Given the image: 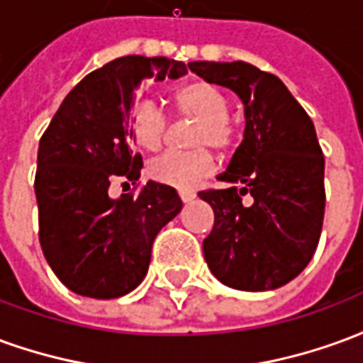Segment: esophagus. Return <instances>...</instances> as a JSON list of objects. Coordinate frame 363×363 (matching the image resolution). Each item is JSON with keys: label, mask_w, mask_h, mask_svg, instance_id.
<instances>
[{"label": "esophagus", "mask_w": 363, "mask_h": 363, "mask_svg": "<svg viewBox=\"0 0 363 363\" xmlns=\"http://www.w3.org/2000/svg\"><path fill=\"white\" fill-rule=\"evenodd\" d=\"M179 196H181L182 202H192L196 198V194L192 190H179Z\"/></svg>", "instance_id": "1"}]
</instances>
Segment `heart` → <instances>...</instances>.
I'll use <instances>...</instances> for the list:
<instances>
[{
    "label": "heart",
    "instance_id": "obj_1",
    "mask_svg": "<svg viewBox=\"0 0 363 363\" xmlns=\"http://www.w3.org/2000/svg\"><path fill=\"white\" fill-rule=\"evenodd\" d=\"M177 106L184 116L198 120L192 145L213 150H229L235 140V126L229 116L228 95L212 83H192L177 93ZM132 135L143 150H157L167 130V114L153 99H142L132 111ZM213 157L206 150L165 151L147 165L153 181L177 189H190L212 174Z\"/></svg>",
    "mask_w": 363,
    "mask_h": 363
}]
</instances>
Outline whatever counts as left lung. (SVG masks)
Returning <instances> with one entry per match:
<instances>
[{"mask_svg":"<svg viewBox=\"0 0 363 363\" xmlns=\"http://www.w3.org/2000/svg\"><path fill=\"white\" fill-rule=\"evenodd\" d=\"M189 67L245 104L243 142L218 177L223 189L198 194L213 210L208 268L233 289L280 288L309 264L323 229L325 159L315 126L276 75L247 62Z\"/></svg>","mask_w":363,"mask_h":363,"instance_id":"8db88e82","label":"left lung"}]
</instances>
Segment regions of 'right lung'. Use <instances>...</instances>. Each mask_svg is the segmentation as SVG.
Returning a JSON list of instances; mask_svg holds the SVG:
<instances>
[{"label": "right lung", "instance_id": "obj_1", "mask_svg": "<svg viewBox=\"0 0 363 363\" xmlns=\"http://www.w3.org/2000/svg\"><path fill=\"white\" fill-rule=\"evenodd\" d=\"M177 60L124 56L85 75L40 138L35 192L38 239L48 264L74 294L114 299L147 274L151 245L182 210L173 186L150 181L138 196L111 198L114 177L138 181L130 112L145 79H179Z\"/></svg>", "mask_w": 363, "mask_h": 363}]
</instances>
